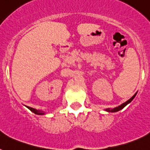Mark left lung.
Segmentation results:
<instances>
[{"mask_svg":"<svg viewBox=\"0 0 150 150\" xmlns=\"http://www.w3.org/2000/svg\"><path fill=\"white\" fill-rule=\"evenodd\" d=\"M136 95H137V93H135L134 95L133 96H132V98H131L129 99V100H127V101H126V102H125V103H123L122 104H121V105L119 106V107H116V108H112V109H110V108H108V109H107V110H106L108 111V112H117V111L120 110H122V108H124V107H125V106H126L127 104H129L130 102L132 101V100H133L134 98V97L136 96Z\"/></svg>","mask_w":150,"mask_h":150,"instance_id":"1","label":"left lung"}]
</instances>
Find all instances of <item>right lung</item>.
<instances>
[{
    "label": "right lung",
    "mask_w": 150,
    "mask_h": 150,
    "mask_svg": "<svg viewBox=\"0 0 150 150\" xmlns=\"http://www.w3.org/2000/svg\"><path fill=\"white\" fill-rule=\"evenodd\" d=\"M28 107V108L29 110H30V111H32L33 112H34L35 114H38V115L44 114V112H42V111L38 110H35V109H34V108H32V107Z\"/></svg>",
    "instance_id": "1"
}]
</instances>
